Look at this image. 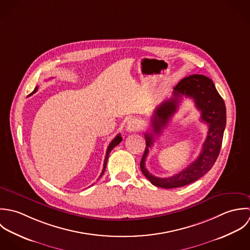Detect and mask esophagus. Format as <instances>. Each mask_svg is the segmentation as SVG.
I'll return each instance as SVG.
<instances>
[{"label": "esophagus", "instance_id": "obj_1", "mask_svg": "<svg viewBox=\"0 0 250 250\" xmlns=\"http://www.w3.org/2000/svg\"><path fill=\"white\" fill-rule=\"evenodd\" d=\"M138 128V122L134 119L130 120L127 122V125H126V130L131 132V131H134Z\"/></svg>", "mask_w": 250, "mask_h": 250}]
</instances>
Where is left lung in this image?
<instances>
[{
  "label": "left lung",
  "instance_id": "8db88e82",
  "mask_svg": "<svg viewBox=\"0 0 250 250\" xmlns=\"http://www.w3.org/2000/svg\"><path fill=\"white\" fill-rule=\"evenodd\" d=\"M183 96L191 97L201 112V120L209 126L206 141L200 156L182 172L168 178H158L151 175L145 165L148 148L169 119L176 111ZM151 132H146V149L140 162L144 176L158 188H176L189 185L203 177L213 166L222 144L226 125V107L224 100L215 89L211 79L205 75L193 74L182 79L174 88L172 98L159 104L150 119Z\"/></svg>",
  "mask_w": 250,
  "mask_h": 250
}]
</instances>
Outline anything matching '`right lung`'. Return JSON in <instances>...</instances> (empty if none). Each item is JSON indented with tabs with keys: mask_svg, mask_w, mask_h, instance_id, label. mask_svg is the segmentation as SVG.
Returning <instances> with one entry per match:
<instances>
[{
	"mask_svg": "<svg viewBox=\"0 0 250 250\" xmlns=\"http://www.w3.org/2000/svg\"><path fill=\"white\" fill-rule=\"evenodd\" d=\"M38 86L35 88V90H34V92L31 94V95H33V94H35L37 91H38ZM30 95V96H31ZM122 136H121V134H118L113 140H112V142L109 144V146H108V148H107V151H106V155H105V158H104V163H103V169H102V172H101V174H100V178H101V176L104 174V171H105V169H106V164H107V160H108V157H109V153L111 152V150H113L117 145H119L120 143H121V141H122ZM99 178V179H100Z\"/></svg>",
	"mask_w": 250,
	"mask_h": 250,
	"instance_id": "add662e5",
	"label": "right lung"
}]
</instances>
